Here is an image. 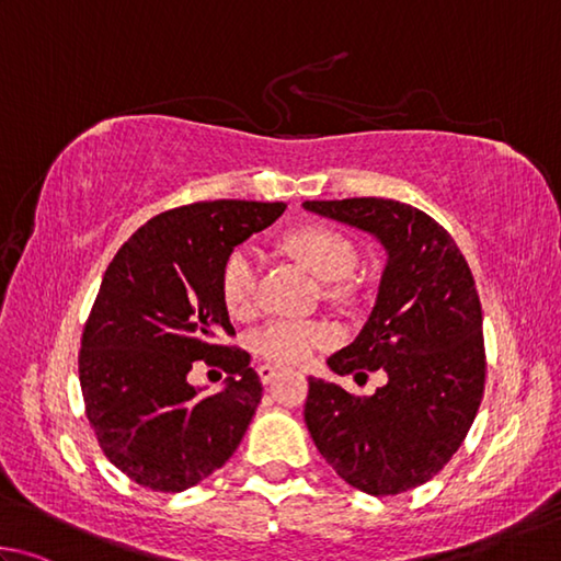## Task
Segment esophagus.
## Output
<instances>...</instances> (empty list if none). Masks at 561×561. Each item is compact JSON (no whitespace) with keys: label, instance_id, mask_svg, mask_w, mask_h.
Returning <instances> with one entry per match:
<instances>
[{"label":"esophagus","instance_id":"1","mask_svg":"<svg viewBox=\"0 0 561 561\" xmlns=\"http://www.w3.org/2000/svg\"><path fill=\"white\" fill-rule=\"evenodd\" d=\"M275 375H278V369L271 367V365H261V367H259V377H261L263 385H268V381H271Z\"/></svg>","mask_w":561,"mask_h":561}]
</instances>
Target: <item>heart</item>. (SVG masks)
I'll use <instances>...</instances> for the list:
<instances>
[{
	"mask_svg": "<svg viewBox=\"0 0 561 561\" xmlns=\"http://www.w3.org/2000/svg\"><path fill=\"white\" fill-rule=\"evenodd\" d=\"M288 251L325 280H342L355 271L357 245L332 226H302L288 236ZM261 253L253 243H241L226 255L219 275L221 300L236 318L249 316L259 286ZM335 342V330L320 320H271L253 332L255 355L275 365H302L320 347Z\"/></svg>",
	"mask_w": 561,
	"mask_h": 561,
	"instance_id": "obj_1",
	"label": "heart"
}]
</instances>
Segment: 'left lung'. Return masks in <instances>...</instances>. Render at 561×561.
I'll return each instance as SVG.
<instances>
[{"instance_id":"8db88e82","label":"left lung","mask_w":561,"mask_h":561,"mask_svg":"<svg viewBox=\"0 0 561 561\" xmlns=\"http://www.w3.org/2000/svg\"><path fill=\"white\" fill-rule=\"evenodd\" d=\"M387 249L375 310L335 375L385 369L387 385L355 397L310 377L306 424L335 473L367 495H399L434 478L463 444L485 389L483 310L463 253L416 206L377 196L306 202Z\"/></svg>"}]
</instances>
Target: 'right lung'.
Returning <instances> with one entry per match:
<instances>
[{
  "label": "right lung",
  "instance_id": "right-lung-1",
  "mask_svg": "<svg viewBox=\"0 0 561 561\" xmlns=\"http://www.w3.org/2000/svg\"><path fill=\"white\" fill-rule=\"evenodd\" d=\"M286 211L283 202H194L152 216L107 265L85 320L78 377L105 458L157 493H180L219 470L261 404L251 355L219 275L233 245ZM196 358L230 375L216 396L185 385Z\"/></svg>",
  "mask_w": 561,
  "mask_h": 561
}]
</instances>
